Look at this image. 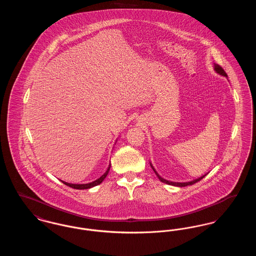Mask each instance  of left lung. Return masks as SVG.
<instances>
[{
	"instance_id": "8db88e82",
	"label": "left lung",
	"mask_w": 256,
	"mask_h": 256,
	"mask_svg": "<svg viewBox=\"0 0 256 256\" xmlns=\"http://www.w3.org/2000/svg\"><path fill=\"white\" fill-rule=\"evenodd\" d=\"M214 70H215V72L217 74H219L220 76H226L228 78V74L224 72V70L218 65V64H215L214 63ZM150 167L152 168V170L154 172H156V174L158 176V178H159V180L161 182L166 183V184H169V185H172V186H178V187H185V186H188V185H192V184H195L196 182H200V180H202L206 176L208 172L206 174H204V176H200V178H196V180H191V182H170V180H165V178H161L160 176L158 174V172L156 170V169L154 168V166H152V163H150Z\"/></svg>"
}]
</instances>
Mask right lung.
Masks as SVG:
<instances>
[{
	"label": "right lung",
	"mask_w": 256,
	"mask_h": 256,
	"mask_svg": "<svg viewBox=\"0 0 256 256\" xmlns=\"http://www.w3.org/2000/svg\"><path fill=\"white\" fill-rule=\"evenodd\" d=\"M110 166H111V164L108 165V170H106V172L102 176H100L98 178H97L96 180H94V182H88V183H82V184H78V183H69V182H63V180H61L60 182L62 183H64L65 185H67V186H69V187H72L74 189H78V190H82V189H89V188H92V187H94V186H97L98 184H100V183L104 182V180L106 178V176L108 174V172L110 170Z\"/></svg>",
	"instance_id": "add662e5"
}]
</instances>
